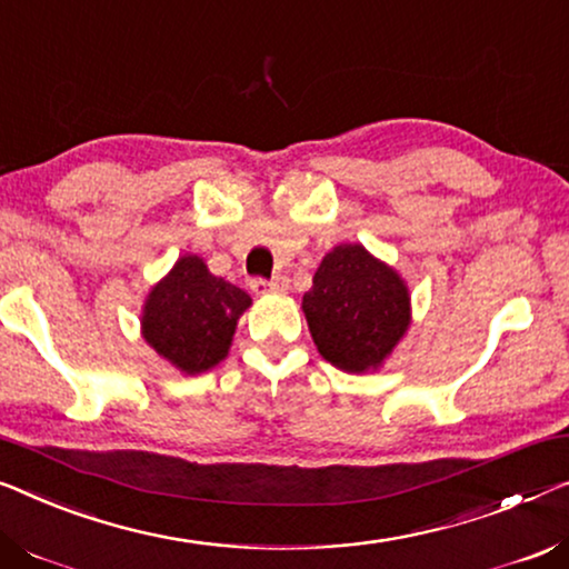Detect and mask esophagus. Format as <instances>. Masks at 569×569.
I'll return each mask as SVG.
<instances>
[{"label":"esophagus","instance_id":"1","mask_svg":"<svg viewBox=\"0 0 569 569\" xmlns=\"http://www.w3.org/2000/svg\"><path fill=\"white\" fill-rule=\"evenodd\" d=\"M250 288H252V291H256V293L286 291V288H288V278H286V276H276V278H270V281H266V278H252Z\"/></svg>","mask_w":569,"mask_h":569}]
</instances>
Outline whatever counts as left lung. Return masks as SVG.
<instances>
[{
	"label": "left lung",
	"mask_w": 569,
	"mask_h": 569,
	"mask_svg": "<svg viewBox=\"0 0 569 569\" xmlns=\"http://www.w3.org/2000/svg\"><path fill=\"white\" fill-rule=\"evenodd\" d=\"M303 313L321 358L362 372L378 368L409 329V291L362 244H339L313 273Z\"/></svg>",
	"instance_id": "8db88e82"
}]
</instances>
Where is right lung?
Here are the masks:
<instances>
[{
    "label": "right lung",
    "instance_id": "1",
    "mask_svg": "<svg viewBox=\"0 0 569 569\" xmlns=\"http://www.w3.org/2000/svg\"><path fill=\"white\" fill-rule=\"evenodd\" d=\"M248 307L250 296L242 288L211 276L201 258L186 256L150 291L142 335L152 350L193 376L224 358Z\"/></svg>",
    "mask_w": 569,
    "mask_h": 569
}]
</instances>
